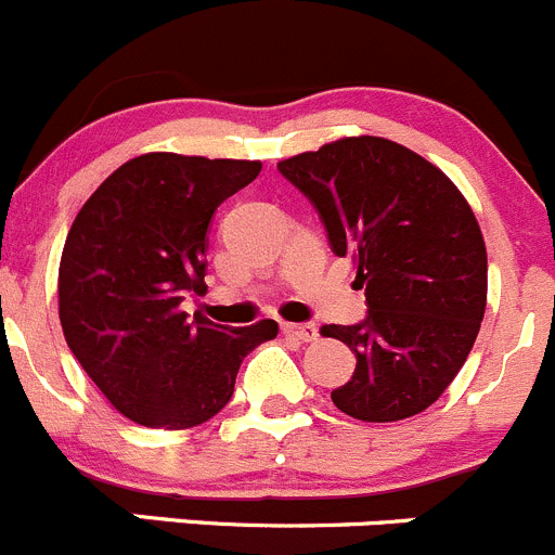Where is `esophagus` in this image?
Returning a JSON list of instances; mask_svg holds the SVG:
<instances>
[{"mask_svg":"<svg viewBox=\"0 0 555 555\" xmlns=\"http://www.w3.org/2000/svg\"><path fill=\"white\" fill-rule=\"evenodd\" d=\"M283 334L291 339H299V343H315L318 326L315 323H283Z\"/></svg>","mask_w":555,"mask_h":555,"instance_id":"esophagus-1","label":"esophagus"}]
</instances>
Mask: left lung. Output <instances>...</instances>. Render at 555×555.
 Listing matches in <instances>:
<instances>
[{
  "label": "left lung",
  "instance_id": "obj_1",
  "mask_svg": "<svg viewBox=\"0 0 555 555\" xmlns=\"http://www.w3.org/2000/svg\"><path fill=\"white\" fill-rule=\"evenodd\" d=\"M315 205L337 256H350L370 315L326 323L356 353L332 402L366 424L413 418L464 366L488 296L480 223L451 178L386 137H339L278 162Z\"/></svg>",
  "mask_w": 555,
  "mask_h": 555
}]
</instances>
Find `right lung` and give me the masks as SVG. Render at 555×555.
<instances>
[{
	"instance_id": "right-lung-1",
	"label": "right lung",
	"mask_w": 555,
	"mask_h": 555,
	"mask_svg": "<svg viewBox=\"0 0 555 555\" xmlns=\"http://www.w3.org/2000/svg\"><path fill=\"white\" fill-rule=\"evenodd\" d=\"M261 162L142 153L80 207L59 264L64 339L107 402L151 429H191L221 413L240 364L278 323L229 328L180 310L205 285L207 227Z\"/></svg>"
}]
</instances>
